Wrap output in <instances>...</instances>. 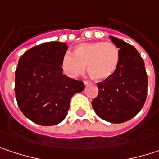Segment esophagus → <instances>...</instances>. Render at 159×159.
Masks as SVG:
<instances>
[{
    "label": "esophagus",
    "mask_w": 159,
    "mask_h": 159,
    "mask_svg": "<svg viewBox=\"0 0 159 159\" xmlns=\"http://www.w3.org/2000/svg\"><path fill=\"white\" fill-rule=\"evenodd\" d=\"M84 84L85 85H87V84H91V82H90V81H86V80H84Z\"/></svg>",
    "instance_id": "1"
}]
</instances>
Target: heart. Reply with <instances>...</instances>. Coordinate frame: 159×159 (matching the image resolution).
Wrapping results in <instances>:
<instances>
[{"label": "heart", "mask_w": 159, "mask_h": 159, "mask_svg": "<svg viewBox=\"0 0 159 159\" xmlns=\"http://www.w3.org/2000/svg\"><path fill=\"white\" fill-rule=\"evenodd\" d=\"M119 61L120 51L114 43L96 41L77 45L74 53L66 51L61 58V67L68 76L76 77L87 66L93 79L104 81L115 73Z\"/></svg>", "instance_id": "b5f03b06"}]
</instances>
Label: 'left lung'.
Returning a JSON list of instances; mask_svg holds the SVG:
<instances>
[{
	"mask_svg": "<svg viewBox=\"0 0 159 159\" xmlns=\"http://www.w3.org/2000/svg\"><path fill=\"white\" fill-rule=\"evenodd\" d=\"M120 48L117 70L110 78L98 83V95L92 101L99 118L112 123H121L142 110L147 96V75L142 57L132 45L110 37Z\"/></svg>",
	"mask_w": 159,
	"mask_h": 159,
	"instance_id": "obj_1",
	"label": "left lung"
}]
</instances>
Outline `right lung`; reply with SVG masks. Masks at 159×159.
Instances as JSON below:
<instances>
[{
  "instance_id": "add662e5",
  "label": "right lung",
  "mask_w": 159,
  "mask_h": 159,
  "mask_svg": "<svg viewBox=\"0 0 159 159\" xmlns=\"http://www.w3.org/2000/svg\"><path fill=\"white\" fill-rule=\"evenodd\" d=\"M67 48L62 42H46L26 50L19 59L16 101L23 114L37 124L50 126L62 121L72 97L84 88L82 81L62 74L61 58Z\"/></svg>"
}]
</instances>
